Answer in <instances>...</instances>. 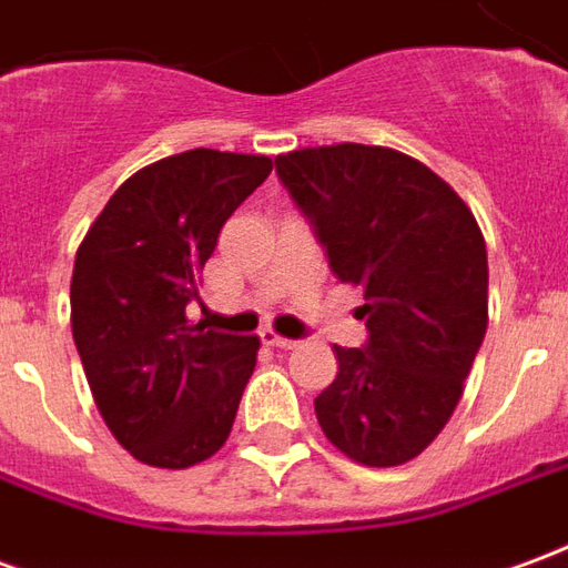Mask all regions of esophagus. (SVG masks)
Here are the masks:
<instances>
[{"mask_svg":"<svg viewBox=\"0 0 568 568\" xmlns=\"http://www.w3.org/2000/svg\"><path fill=\"white\" fill-rule=\"evenodd\" d=\"M261 341L267 346H276V349H295L297 341H292V337H283V334H276L273 328H264L261 332Z\"/></svg>","mask_w":568,"mask_h":568,"instance_id":"34e87169","label":"esophagus"}]
</instances>
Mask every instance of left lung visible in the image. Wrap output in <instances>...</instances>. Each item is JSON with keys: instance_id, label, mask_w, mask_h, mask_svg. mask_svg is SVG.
<instances>
[{"instance_id": "left-lung-1", "label": "left lung", "mask_w": 568, "mask_h": 568, "mask_svg": "<svg viewBox=\"0 0 568 568\" xmlns=\"http://www.w3.org/2000/svg\"><path fill=\"white\" fill-rule=\"evenodd\" d=\"M341 283L365 288V349L334 346L316 398L325 438L353 463H410L459 405L489 320L487 243L465 200L410 154L320 145L276 158Z\"/></svg>"}]
</instances>
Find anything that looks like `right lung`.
Here are the masks:
<instances>
[{"instance_id":"add662e5","label":"right lung","mask_w":568,"mask_h":568,"mask_svg":"<svg viewBox=\"0 0 568 568\" xmlns=\"http://www.w3.org/2000/svg\"><path fill=\"white\" fill-rule=\"evenodd\" d=\"M267 154L191 149L130 175L75 252L72 337L100 417L154 468L222 450L261 341L185 316L222 224L271 175Z\"/></svg>"}]
</instances>
